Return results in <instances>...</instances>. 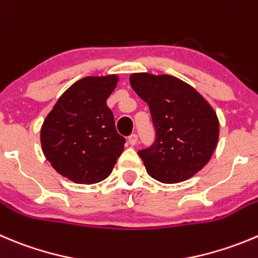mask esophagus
Masks as SVG:
<instances>
[{"label": "esophagus", "mask_w": 258, "mask_h": 258, "mask_svg": "<svg viewBox=\"0 0 258 258\" xmlns=\"http://www.w3.org/2000/svg\"><path fill=\"white\" fill-rule=\"evenodd\" d=\"M128 142H130V145L135 146V145L137 144V135L136 134H132L131 136H128Z\"/></svg>", "instance_id": "34e87169"}]
</instances>
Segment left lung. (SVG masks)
<instances>
[{"label": "left lung", "instance_id": "1", "mask_svg": "<svg viewBox=\"0 0 258 258\" xmlns=\"http://www.w3.org/2000/svg\"><path fill=\"white\" fill-rule=\"evenodd\" d=\"M130 83L149 104L156 130L152 146L139 151L147 174L164 184L194 176L218 145L216 111L191 86L172 76L135 73Z\"/></svg>", "mask_w": 258, "mask_h": 258}]
</instances>
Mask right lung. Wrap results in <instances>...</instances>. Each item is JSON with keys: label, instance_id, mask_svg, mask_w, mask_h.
I'll return each mask as SVG.
<instances>
[{"label": "right lung", "instance_id": "obj_1", "mask_svg": "<svg viewBox=\"0 0 258 258\" xmlns=\"http://www.w3.org/2000/svg\"><path fill=\"white\" fill-rule=\"evenodd\" d=\"M116 74L86 77L60 96L40 131L47 161L77 184H96L109 176L124 149L107 99L117 87Z\"/></svg>", "mask_w": 258, "mask_h": 258}]
</instances>
